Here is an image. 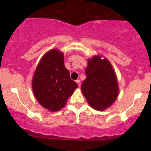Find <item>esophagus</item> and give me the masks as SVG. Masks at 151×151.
Returning a JSON list of instances; mask_svg holds the SVG:
<instances>
[{"label":"esophagus","instance_id":"1","mask_svg":"<svg viewBox=\"0 0 151 151\" xmlns=\"http://www.w3.org/2000/svg\"><path fill=\"white\" fill-rule=\"evenodd\" d=\"M76 83H77V85H78L79 87H80V85H81V83H80V80H76Z\"/></svg>","mask_w":151,"mask_h":151}]
</instances>
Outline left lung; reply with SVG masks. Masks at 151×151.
I'll return each mask as SVG.
<instances>
[{"label": "left lung", "mask_w": 151, "mask_h": 151, "mask_svg": "<svg viewBox=\"0 0 151 151\" xmlns=\"http://www.w3.org/2000/svg\"><path fill=\"white\" fill-rule=\"evenodd\" d=\"M86 79L81 90L90 106L103 111L115 102L119 93L116 74L110 62L101 55L88 59Z\"/></svg>", "instance_id": "obj_1"}]
</instances>
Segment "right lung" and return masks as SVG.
Returning <instances> with one entry per match:
<instances>
[{"instance_id":"right-lung-1","label":"right lung","mask_w":151,"mask_h":151,"mask_svg":"<svg viewBox=\"0 0 151 151\" xmlns=\"http://www.w3.org/2000/svg\"><path fill=\"white\" fill-rule=\"evenodd\" d=\"M63 53L52 49L38 63L32 80V89L38 102L51 112L60 110L78 87L65 67Z\"/></svg>"}]
</instances>
